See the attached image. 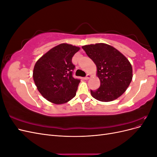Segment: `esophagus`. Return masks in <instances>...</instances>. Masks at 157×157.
Here are the masks:
<instances>
[{"instance_id": "esophagus-1", "label": "esophagus", "mask_w": 157, "mask_h": 157, "mask_svg": "<svg viewBox=\"0 0 157 157\" xmlns=\"http://www.w3.org/2000/svg\"><path fill=\"white\" fill-rule=\"evenodd\" d=\"M92 76H91V75H90V74H87V75H86V77L84 78V79L85 80H88L90 77H91Z\"/></svg>"}]
</instances>
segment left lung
Returning <instances> with one entry per match:
<instances>
[{"instance_id":"8db88e82","label":"left lung","mask_w":157,"mask_h":157,"mask_svg":"<svg viewBox=\"0 0 157 157\" xmlns=\"http://www.w3.org/2000/svg\"><path fill=\"white\" fill-rule=\"evenodd\" d=\"M96 64L100 87L90 90L92 96L103 102L112 101L124 93L132 80L130 61L113 46L97 43L82 46Z\"/></svg>"}]
</instances>
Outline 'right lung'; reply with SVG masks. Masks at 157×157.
Returning <instances> with one entry per match:
<instances>
[{"label":"right lung","instance_id":"obj_1","mask_svg":"<svg viewBox=\"0 0 157 157\" xmlns=\"http://www.w3.org/2000/svg\"><path fill=\"white\" fill-rule=\"evenodd\" d=\"M78 46L62 43L47 52L37 60L33 77L37 90L54 104L68 102L75 96L80 80L73 77L72 58Z\"/></svg>","mask_w":157,"mask_h":157}]
</instances>
